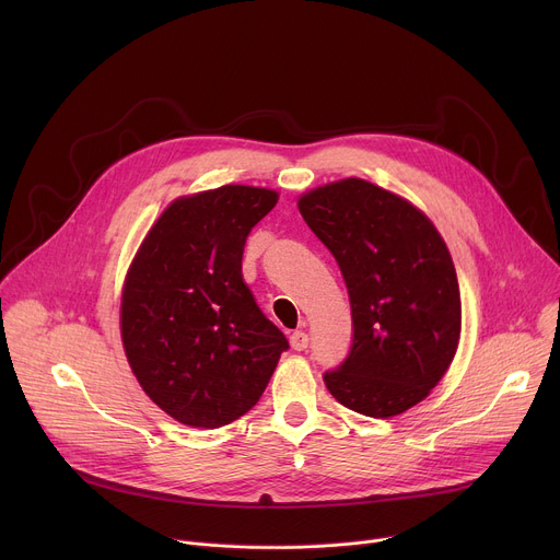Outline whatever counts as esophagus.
<instances>
[{
  "instance_id": "1",
  "label": "esophagus",
  "mask_w": 560,
  "mask_h": 560,
  "mask_svg": "<svg viewBox=\"0 0 560 560\" xmlns=\"http://www.w3.org/2000/svg\"><path fill=\"white\" fill-rule=\"evenodd\" d=\"M307 343H310V339H307V335H305L303 330H294V332L290 335V346H292V350L301 352V350L307 348Z\"/></svg>"
}]
</instances>
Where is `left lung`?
<instances>
[{"mask_svg": "<svg viewBox=\"0 0 560 560\" xmlns=\"http://www.w3.org/2000/svg\"><path fill=\"white\" fill-rule=\"evenodd\" d=\"M310 230L337 259L352 307V348L324 374L337 401L389 419L410 410L447 372L460 337L450 250L410 201L363 179L299 199Z\"/></svg>", "mask_w": 560, "mask_h": 560, "instance_id": "obj_1", "label": "left lung"}]
</instances>
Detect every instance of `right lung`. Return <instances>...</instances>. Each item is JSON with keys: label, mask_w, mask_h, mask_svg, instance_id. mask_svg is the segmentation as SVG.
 <instances>
[{"label": "right lung", "mask_w": 560, "mask_h": 560, "mask_svg": "<svg viewBox=\"0 0 560 560\" xmlns=\"http://www.w3.org/2000/svg\"><path fill=\"white\" fill-rule=\"evenodd\" d=\"M277 199L253 186L182 197L154 221L126 275L128 363L184 425L212 430L244 417L290 348L242 275L246 238Z\"/></svg>", "instance_id": "1"}]
</instances>
